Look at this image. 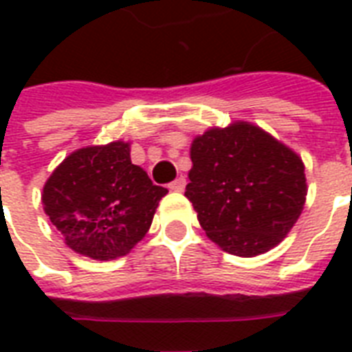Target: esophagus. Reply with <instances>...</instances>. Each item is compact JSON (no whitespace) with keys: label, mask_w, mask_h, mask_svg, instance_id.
I'll return each mask as SVG.
<instances>
[{"label":"esophagus","mask_w":352,"mask_h":352,"mask_svg":"<svg viewBox=\"0 0 352 352\" xmlns=\"http://www.w3.org/2000/svg\"><path fill=\"white\" fill-rule=\"evenodd\" d=\"M184 186H186V179H184V177H177L175 181L168 184V188H170L171 192H182Z\"/></svg>","instance_id":"1"}]
</instances>
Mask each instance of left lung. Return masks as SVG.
Wrapping results in <instances>:
<instances>
[{
    "label": "left lung",
    "instance_id": "1",
    "mask_svg": "<svg viewBox=\"0 0 352 352\" xmlns=\"http://www.w3.org/2000/svg\"><path fill=\"white\" fill-rule=\"evenodd\" d=\"M186 195L215 245L228 254H265L290 232L307 195L305 166L285 144L248 122L193 138Z\"/></svg>",
    "mask_w": 352,
    "mask_h": 352
}]
</instances>
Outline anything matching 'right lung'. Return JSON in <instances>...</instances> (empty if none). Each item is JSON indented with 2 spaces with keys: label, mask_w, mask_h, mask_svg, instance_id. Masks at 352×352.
<instances>
[{
  "label": "right lung",
  "mask_w": 352,
  "mask_h": 352,
  "mask_svg": "<svg viewBox=\"0 0 352 352\" xmlns=\"http://www.w3.org/2000/svg\"><path fill=\"white\" fill-rule=\"evenodd\" d=\"M168 190L131 162L129 142L76 149L47 179L41 203L65 245L91 259L129 254Z\"/></svg>",
  "instance_id": "obj_1"
}]
</instances>
